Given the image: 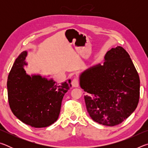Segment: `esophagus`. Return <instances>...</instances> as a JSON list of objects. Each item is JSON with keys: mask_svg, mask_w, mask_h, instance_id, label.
<instances>
[{"mask_svg": "<svg viewBox=\"0 0 148 148\" xmlns=\"http://www.w3.org/2000/svg\"><path fill=\"white\" fill-rule=\"evenodd\" d=\"M79 81L78 77H74L73 79H72V86L74 87H77L79 86Z\"/></svg>", "mask_w": 148, "mask_h": 148, "instance_id": "34e87169", "label": "esophagus"}]
</instances>
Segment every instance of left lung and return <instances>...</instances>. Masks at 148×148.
Instances as JSON below:
<instances>
[{
  "instance_id": "8db88e82",
  "label": "left lung",
  "mask_w": 148,
  "mask_h": 148,
  "mask_svg": "<svg viewBox=\"0 0 148 148\" xmlns=\"http://www.w3.org/2000/svg\"><path fill=\"white\" fill-rule=\"evenodd\" d=\"M104 64L90 67L79 76L80 87L90 117L106 126L121 123L131 116L138 104L140 78L124 48H112Z\"/></svg>"
}]
</instances>
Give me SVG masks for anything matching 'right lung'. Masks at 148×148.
I'll return each instance as SVG.
<instances>
[{
  "mask_svg": "<svg viewBox=\"0 0 148 148\" xmlns=\"http://www.w3.org/2000/svg\"><path fill=\"white\" fill-rule=\"evenodd\" d=\"M27 52L16 59L10 72L7 89L12 113L26 125L35 128L48 127L58 119L64 94L71 80L57 84L40 75L27 74L23 68Z\"/></svg>",
  "mask_w": 148,
  "mask_h": 148,
  "instance_id": "right-lung-1",
  "label": "right lung"
}]
</instances>
